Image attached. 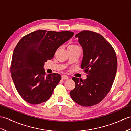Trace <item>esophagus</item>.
Wrapping results in <instances>:
<instances>
[{"instance_id": "esophagus-1", "label": "esophagus", "mask_w": 131, "mask_h": 131, "mask_svg": "<svg viewBox=\"0 0 131 131\" xmlns=\"http://www.w3.org/2000/svg\"><path fill=\"white\" fill-rule=\"evenodd\" d=\"M62 80H67V79H68V77L67 75H62Z\"/></svg>"}]
</instances>
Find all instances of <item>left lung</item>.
I'll return each instance as SVG.
<instances>
[{
	"label": "left lung",
	"mask_w": 131,
	"mask_h": 131,
	"mask_svg": "<svg viewBox=\"0 0 131 131\" xmlns=\"http://www.w3.org/2000/svg\"><path fill=\"white\" fill-rule=\"evenodd\" d=\"M83 49L81 68L87 78H72L75 87L70 92L72 100L82 106H94L103 100L110 92L117 69L116 53L111 44L100 34L84 30L77 34Z\"/></svg>",
	"instance_id": "1"
}]
</instances>
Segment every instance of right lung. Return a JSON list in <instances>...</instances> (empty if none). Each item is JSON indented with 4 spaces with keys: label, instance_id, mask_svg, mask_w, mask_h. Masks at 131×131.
<instances>
[{
    "label": "right lung",
    "instance_id": "obj_1",
    "mask_svg": "<svg viewBox=\"0 0 131 131\" xmlns=\"http://www.w3.org/2000/svg\"><path fill=\"white\" fill-rule=\"evenodd\" d=\"M71 31L39 30L23 37L13 53L10 72L15 87L27 102L38 104L47 101L61 79L57 73L46 75L44 62L73 36Z\"/></svg>",
    "mask_w": 131,
    "mask_h": 131
}]
</instances>
